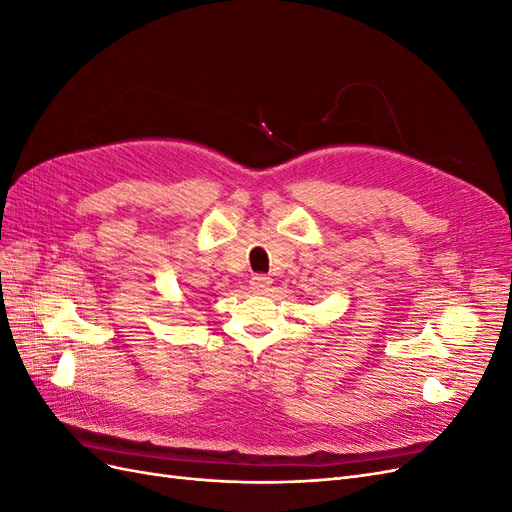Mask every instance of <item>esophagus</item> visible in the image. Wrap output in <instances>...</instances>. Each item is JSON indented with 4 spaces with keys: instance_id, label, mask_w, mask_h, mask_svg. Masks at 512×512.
<instances>
[{
    "instance_id": "obj_1",
    "label": "esophagus",
    "mask_w": 512,
    "mask_h": 512,
    "mask_svg": "<svg viewBox=\"0 0 512 512\" xmlns=\"http://www.w3.org/2000/svg\"><path fill=\"white\" fill-rule=\"evenodd\" d=\"M250 286L254 292H265L271 286V277L269 275H254L250 280Z\"/></svg>"
}]
</instances>
